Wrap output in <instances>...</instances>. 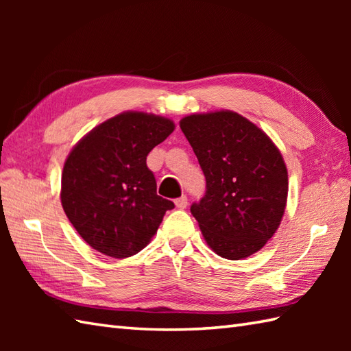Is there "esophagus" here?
Instances as JSON below:
<instances>
[{
    "label": "esophagus",
    "instance_id": "esophagus-1",
    "mask_svg": "<svg viewBox=\"0 0 351 351\" xmlns=\"http://www.w3.org/2000/svg\"><path fill=\"white\" fill-rule=\"evenodd\" d=\"M175 205H176V208H180V210H184V208H187V205H189V199H187V196H181V197H178V199L175 200Z\"/></svg>",
    "mask_w": 351,
    "mask_h": 351
}]
</instances>
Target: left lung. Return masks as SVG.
<instances>
[{
    "label": "left lung",
    "instance_id": "left-lung-1",
    "mask_svg": "<svg viewBox=\"0 0 351 351\" xmlns=\"http://www.w3.org/2000/svg\"><path fill=\"white\" fill-rule=\"evenodd\" d=\"M206 180L190 211L208 245L226 259L256 253L285 213L288 171L279 149L255 123L229 110L180 122Z\"/></svg>",
    "mask_w": 351,
    "mask_h": 351
}]
</instances>
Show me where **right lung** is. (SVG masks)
I'll return each mask as SVG.
<instances>
[{
	"label": "right lung",
	"mask_w": 351,
	"mask_h": 351,
	"mask_svg": "<svg viewBox=\"0 0 351 351\" xmlns=\"http://www.w3.org/2000/svg\"><path fill=\"white\" fill-rule=\"evenodd\" d=\"M175 130L170 119L126 111L78 141L64 162L62 205L81 238L104 255L145 249L171 200L156 195L146 156Z\"/></svg>",
	"instance_id": "right-lung-1"
}]
</instances>
